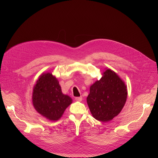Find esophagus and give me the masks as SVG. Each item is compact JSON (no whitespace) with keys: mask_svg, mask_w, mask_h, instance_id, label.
<instances>
[{"mask_svg":"<svg viewBox=\"0 0 158 158\" xmlns=\"http://www.w3.org/2000/svg\"><path fill=\"white\" fill-rule=\"evenodd\" d=\"M83 98L82 97H75V100L77 101V102H81Z\"/></svg>","mask_w":158,"mask_h":158,"instance_id":"esophagus-1","label":"esophagus"}]
</instances>
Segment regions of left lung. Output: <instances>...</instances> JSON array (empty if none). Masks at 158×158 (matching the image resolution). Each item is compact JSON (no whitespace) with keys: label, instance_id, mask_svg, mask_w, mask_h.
<instances>
[{"label":"left lung","instance_id":"obj_1","mask_svg":"<svg viewBox=\"0 0 158 158\" xmlns=\"http://www.w3.org/2000/svg\"><path fill=\"white\" fill-rule=\"evenodd\" d=\"M127 94L123 81L111 69L106 70L100 80L90 86L87 97L92 116L103 122L111 120L123 109Z\"/></svg>","mask_w":158,"mask_h":158}]
</instances>
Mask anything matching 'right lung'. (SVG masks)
Returning <instances> with one entry per match:
<instances>
[{"instance_id": "add662e5", "label": "right lung", "mask_w": 158, "mask_h": 158, "mask_svg": "<svg viewBox=\"0 0 158 158\" xmlns=\"http://www.w3.org/2000/svg\"><path fill=\"white\" fill-rule=\"evenodd\" d=\"M32 102L35 109L46 118L56 121L72 103V99L62 93L59 81L52 73L40 76L34 86Z\"/></svg>"}]
</instances>
